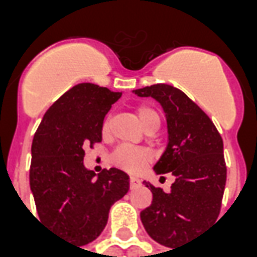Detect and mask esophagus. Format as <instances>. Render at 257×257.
<instances>
[{"label": "esophagus", "mask_w": 257, "mask_h": 257, "mask_svg": "<svg viewBox=\"0 0 257 257\" xmlns=\"http://www.w3.org/2000/svg\"><path fill=\"white\" fill-rule=\"evenodd\" d=\"M129 186H131V189H136V187H139L140 186V180L138 178H132L129 179Z\"/></svg>", "instance_id": "34e87169"}]
</instances>
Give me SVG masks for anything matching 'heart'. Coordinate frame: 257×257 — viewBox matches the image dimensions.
Listing matches in <instances>:
<instances>
[{
  "instance_id": "1",
  "label": "heart",
  "mask_w": 257,
  "mask_h": 257,
  "mask_svg": "<svg viewBox=\"0 0 257 257\" xmlns=\"http://www.w3.org/2000/svg\"><path fill=\"white\" fill-rule=\"evenodd\" d=\"M136 114H138V118H139L140 123L145 128V131L153 125L160 126V115L151 107L139 106L136 108ZM101 135L104 138L110 135V119H108V117L104 118V121L101 122ZM111 161L119 169H123L129 173H138L145 168L147 162L150 161V154L145 149L119 147L114 151Z\"/></svg>"
}]
</instances>
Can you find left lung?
<instances>
[{
  "label": "left lung",
  "instance_id": "1",
  "mask_svg": "<svg viewBox=\"0 0 257 257\" xmlns=\"http://www.w3.org/2000/svg\"><path fill=\"white\" fill-rule=\"evenodd\" d=\"M134 92L156 99L164 108L168 146L154 171L175 178L169 193L143 182L153 202L140 212V219L156 242L180 246L220 213L227 178L223 140L210 118L178 88L157 84Z\"/></svg>",
  "mask_w": 257,
  "mask_h": 257
}]
</instances>
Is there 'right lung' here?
<instances>
[{
	"instance_id": "right-lung-1",
	"label": "right lung",
	"mask_w": 257,
	"mask_h": 257,
	"mask_svg": "<svg viewBox=\"0 0 257 257\" xmlns=\"http://www.w3.org/2000/svg\"><path fill=\"white\" fill-rule=\"evenodd\" d=\"M121 95L89 82L75 85L48 108L33 139L30 189L38 216L79 245L100 235L111 205L129 190V176L117 168L96 176L84 165V149L100 143L101 122Z\"/></svg>"
}]
</instances>
